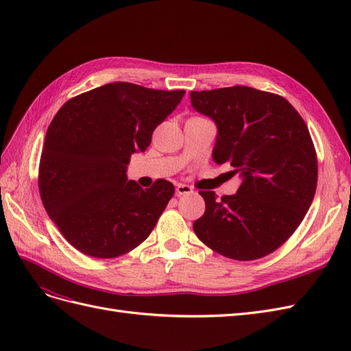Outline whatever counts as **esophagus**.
<instances>
[{"mask_svg": "<svg viewBox=\"0 0 351 351\" xmlns=\"http://www.w3.org/2000/svg\"><path fill=\"white\" fill-rule=\"evenodd\" d=\"M176 192H177V195H178V196H182V195H189V193H192L193 190H192V187H190V186H186V184H177V186H176Z\"/></svg>", "mask_w": 351, "mask_h": 351, "instance_id": "esophagus-1", "label": "esophagus"}]
</instances>
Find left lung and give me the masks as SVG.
Returning a JSON list of instances; mask_svg holds the SVG:
<instances>
[{"mask_svg": "<svg viewBox=\"0 0 351 351\" xmlns=\"http://www.w3.org/2000/svg\"><path fill=\"white\" fill-rule=\"evenodd\" d=\"M192 107L215 123L212 159L239 174L237 193L200 192L199 240L222 256L253 261L289 239L309 210L317 161L309 130L280 95L247 86L190 92Z\"/></svg>", "mask_w": 351, "mask_h": 351, "instance_id": "8db88e82", "label": "left lung"}]
</instances>
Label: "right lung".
Wrapping results in <instances>:
<instances>
[{"label":"right lung","mask_w":351,"mask_h":351,"mask_svg":"<svg viewBox=\"0 0 351 351\" xmlns=\"http://www.w3.org/2000/svg\"><path fill=\"white\" fill-rule=\"evenodd\" d=\"M184 93L114 82L67 101L56 114L42 147L39 193L71 246L110 259L151 234L174 186L156 180L142 189L127 178V165Z\"/></svg>","instance_id":"1"}]
</instances>
